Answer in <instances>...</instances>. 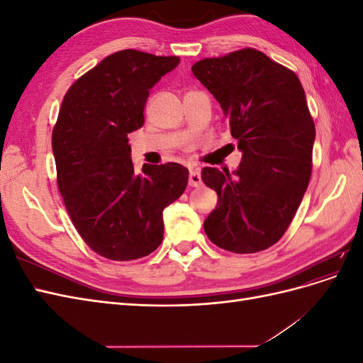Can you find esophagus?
Returning <instances> with one entry per match:
<instances>
[{
    "label": "esophagus",
    "instance_id": "obj_1",
    "mask_svg": "<svg viewBox=\"0 0 363 363\" xmlns=\"http://www.w3.org/2000/svg\"><path fill=\"white\" fill-rule=\"evenodd\" d=\"M189 186H192V188H199V186H201V174L199 169H191Z\"/></svg>",
    "mask_w": 363,
    "mask_h": 363
}]
</instances>
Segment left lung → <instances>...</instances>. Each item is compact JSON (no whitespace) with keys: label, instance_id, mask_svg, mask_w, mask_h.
I'll list each match as a JSON object with an SVG mask.
<instances>
[{"label":"left lung","instance_id":"obj_1","mask_svg":"<svg viewBox=\"0 0 363 363\" xmlns=\"http://www.w3.org/2000/svg\"><path fill=\"white\" fill-rule=\"evenodd\" d=\"M192 72L221 104L242 152L239 168H203L218 204L204 221L219 248L248 255L274 245L298 208L312 172L315 124L295 72L245 48L203 59Z\"/></svg>","mask_w":363,"mask_h":363}]
</instances>
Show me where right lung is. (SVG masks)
<instances>
[{
    "mask_svg": "<svg viewBox=\"0 0 363 363\" xmlns=\"http://www.w3.org/2000/svg\"><path fill=\"white\" fill-rule=\"evenodd\" d=\"M180 63L136 50L118 51L77 80L52 130L57 186L84 242L111 260L148 256L163 239V208L184 192L179 163L136 174L127 133L144 125L150 89Z\"/></svg>",
    "mask_w": 363,
    "mask_h": 363,
    "instance_id": "1",
    "label": "right lung"
}]
</instances>
